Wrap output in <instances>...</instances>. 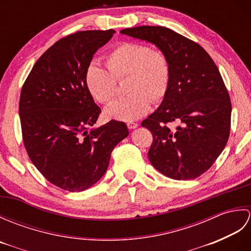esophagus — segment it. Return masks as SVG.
Returning a JSON list of instances; mask_svg holds the SVG:
<instances>
[{
	"label": "esophagus",
	"mask_w": 251,
	"mask_h": 251,
	"mask_svg": "<svg viewBox=\"0 0 251 251\" xmlns=\"http://www.w3.org/2000/svg\"><path fill=\"white\" fill-rule=\"evenodd\" d=\"M127 127H128L129 129H135L138 127V124L134 122H129V123H127Z\"/></svg>",
	"instance_id": "1"
}]
</instances>
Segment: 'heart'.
Listing matches in <instances>:
<instances>
[{"label": "heart", "instance_id": "heart-1", "mask_svg": "<svg viewBox=\"0 0 251 251\" xmlns=\"http://www.w3.org/2000/svg\"><path fill=\"white\" fill-rule=\"evenodd\" d=\"M108 71L92 62L85 72V85L99 103H108L116 94V81L127 77L126 97L104 109L106 119L132 122L146 115L152 101L158 102L168 92L172 68L167 56L158 50L136 42H124L105 56Z\"/></svg>", "mask_w": 251, "mask_h": 251}]
</instances>
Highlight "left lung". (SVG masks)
<instances>
[{
  "mask_svg": "<svg viewBox=\"0 0 251 251\" xmlns=\"http://www.w3.org/2000/svg\"><path fill=\"white\" fill-rule=\"evenodd\" d=\"M121 33L155 45L172 68L161 105L141 123L153 136L149 159L172 179L200 177L230 136L232 104L216 63L201 45L165 26L141 25ZM169 122L178 126L170 129Z\"/></svg>",
  "mask_w": 251,
  "mask_h": 251,
  "instance_id": "1",
  "label": "left lung"
}]
</instances>
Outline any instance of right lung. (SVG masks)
I'll return each instance as SVG.
<instances>
[{
	"label": "right lung",
	"mask_w": 251,
	"mask_h": 251,
	"mask_svg": "<svg viewBox=\"0 0 251 251\" xmlns=\"http://www.w3.org/2000/svg\"><path fill=\"white\" fill-rule=\"evenodd\" d=\"M114 33L92 30L63 37L39 58L21 89L26 153L50 183L66 191L81 192L97 182L114 147L129 134L125 123L114 120L88 131L100 108L85 85V72Z\"/></svg>",
	"instance_id": "add662e5"
}]
</instances>
